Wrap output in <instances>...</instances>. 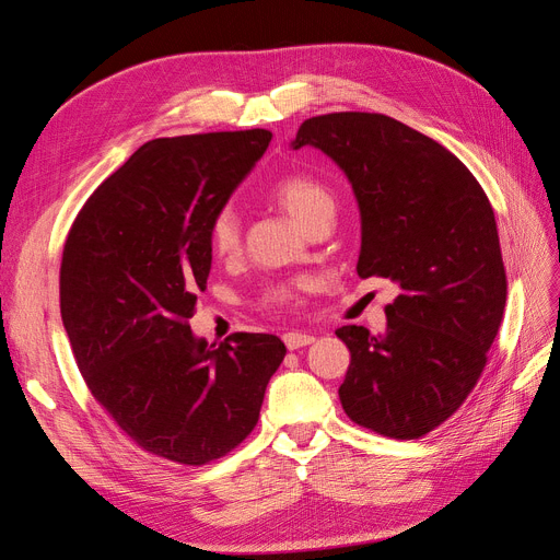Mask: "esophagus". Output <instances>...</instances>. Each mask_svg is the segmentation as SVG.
I'll return each mask as SVG.
<instances>
[{
	"mask_svg": "<svg viewBox=\"0 0 560 560\" xmlns=\"http://www.w3.org/2000/svg\"><path fill=\"white\" fill-rule=\"evenodd\" d=\"M282 341H284V346L290 348V350H299L303 346H311L315 341V336H311L306 331H287L282 336Z\"/></svg>",
	"mask_w": 560,
	"mask_h": 560,
	"instance_id": "obj_1",
	"label": "esophagus"
}]
</instances>
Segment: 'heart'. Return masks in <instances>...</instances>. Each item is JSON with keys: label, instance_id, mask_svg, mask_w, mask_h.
<instances>
[{"label": "heart", "instance_id": "obj_1", "mask_svg": "<svg viewBox=\"0 0 560 560\" xmlns=\"http://www.w3.org/2000/svg\"><path fill=\"white\" fill-rule=\"evenodd\" d=\"M270 198H273L282 210L290 212L296 222L308 229L322 217H334L336 200L327 184L311 175H284L270 184ZM241 217L231 206L219 208L208 224V245L210 252L219 259H231L241 252ZM303 282H276L268 284L261 296V303L268 308H292L299 301V292Z\"/></svg>", "mask_w": 560, "mask_h": 560}]
</instances>
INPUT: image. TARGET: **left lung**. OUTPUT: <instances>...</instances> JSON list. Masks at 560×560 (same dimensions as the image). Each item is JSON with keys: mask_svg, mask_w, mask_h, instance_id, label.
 Returning a JSON list of instances; mask_svg holds the SVG:
<instances>
[{"mask_svg": "<svg viewBox=\"0 0 560 560\" xmlns=\"http://www.w3.org/2000/svg\"><path fill=\"white\" fill-rule=\"evenodd\" d=\"M306 144L352 184L358 276L399 284L383 336L336 329L350 350L338 397L358 425L418 439L460 409L500 329L506 273L493 208L460 159L385 114L306 118L292 147Z\"/></svg>", "mask_w": 560, "mask_h": 560, "instance_id": "left-lung-1", "label": "left lung"}]
</instances>
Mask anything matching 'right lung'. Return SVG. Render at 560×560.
I'll use <instances>...</instances> for the list:
<instances>
[{"instance_id": "right-lung-1", "label": "right lung", "mask_w": 560, "mask_h": 560, "mask_svg": "<svg viewBox=\"0 0 560 560\" xmlns=\"http://www.w3.org/2000/svg\"><path fill=\"white\" fill-rule=\"evenodd\" d=\"M270 138L254 128L151 140L67 233L60 315L81 376L135 444L171 463L198 467L238 446L284 360L273 334L208 346L189 327L212 266L210 219Z\"/></svg>"}]
</instances>
